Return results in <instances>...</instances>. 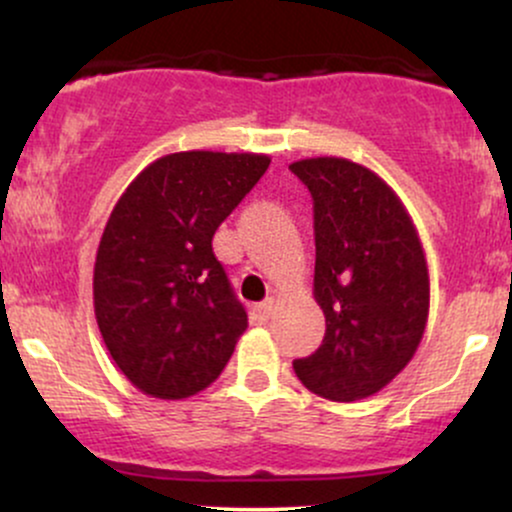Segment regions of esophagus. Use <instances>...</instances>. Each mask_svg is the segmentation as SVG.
Returning <instances> with one entry per match:
<instances>
[{
	"label": "esophagus",
	"mask_w": 512,
	"mask_h": 512,
	"mask_svg": "<svg viewBox=\"0 0 512 512\" xmlns=\"http://www.w3.org/2000/svg\"><path fill=\"white\" fill-rule=\"evenodd\" d=\"M272 310H274V301H262L252 305V317H255L257 322H267L269 317H272Z\"/></svg>",
	"instance_id": "34e87169"
}]
</instances>
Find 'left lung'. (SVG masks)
<instances>
[{
  "label": "left lung",
  "mask_w": 512,
  "mask_h": 512,
  "mask_svg": "<svg viewBox=\"0 0 512 512\" xmlns=\"http://www.w3.org/2000/svg\"><path fill=\"white\" fill-rule=\"evenodd\" d=\"M313 197L315 301L325 339L298 380L332 402L366 399L402 373L428 320V267L411 216L383 178L334 156L291 163Z\"/></svg>",
  "instance_id": "left-lung-1"
}]
</instances>
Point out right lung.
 Listing matches in <instances>:
<instances>
[{
    "label": "right lung",
    "instance_id": "add662e5",
    "mask_svg": "<svg viewBox=\"0 0 512 512\" xmlns=\"http://www.w3.org/2000/svg\"><path fill=\"white\" fill-rule=\"evenodd\" d=\"M269 156L180 151L146 166L117 199L93 267L98 330L144 395L185 399L226 368L248 313L211 238Z\"/></svg>",
    "mask_w": 512,
    "mask_h": 512
}]
</instances>
